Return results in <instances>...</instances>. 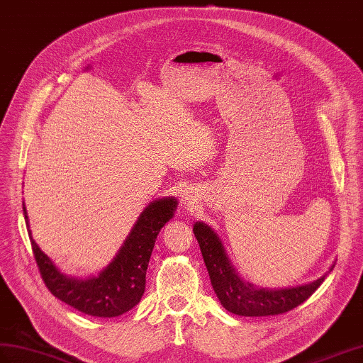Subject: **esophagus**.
I'll use <instances>...</instances> for the list:
<instances>
[{"instance_id": "1", "label": "esophagus", "mask_w": 363, "mask_h": 363, "mask_svg": "<svg viewBox=\"0 0 363 363\" xmlns=\"http://www.w3.org/2000/svg\"><path fill=\"white\" fill-rule=\"evenodd\" d=\"M196 196H193V193L191 191H185L184 194H182V201H184V203H187V206H191V203H194V199Z\"/></svg>"}]
</instances>
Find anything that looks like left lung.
I'll return each instance as SVG.
<instances>
[{
	"label": "left lung",
	"instance_id": "left-lung-1",
	"mask_svg": "<svg viewBox=\"0 0 363 363\" xmlns=\"http://www.w3.org/2000/svg\"><path fill=\"white\" fill-rule=\"evenodd\" d=\"M201 253L210 274L211 286L222 306L230 313L245 318H262L290 311L299 306L318 290L325 276L318 281L284 290H267L245 282L231 265L219 236L203 222L193 225ZM334 265L330 268L333 270Z\"/></svg>",
	"mask_w": 363,
	"mask_h": 363
}]
</instances>
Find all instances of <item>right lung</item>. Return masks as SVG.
<instances>
[{
	"instance_id": "right-lung-1",
	"label": "right lung",
	"mask_w": 363,
	"mask_h": 363,
	"mask_svg": "<svg viewBox=\"0 0 363 363\" xmlns=\"http://www.w3.org/2000/svg\"><path fill=\"white\" fill-rule=\"evenodd\" d=\"M176 206L178 201L174 198H162L148 203L123 247L104 270L89 279H75L62 274L52 259L41 252L32 238L29 218L23 203L33 256L45 286L60 301L95 318H116L130 311L144 294L145 273L156 236L173 218Z\"/></svg>"
}]
</instances>
